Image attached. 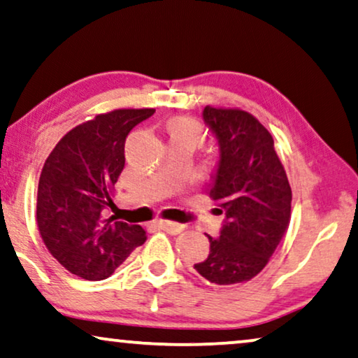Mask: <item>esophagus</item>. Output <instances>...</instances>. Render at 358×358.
I'll return each instance as SVG.
<instances>
[{
	"mask_svg": "<svg viewBox=\"0 0 358 358\" xmlns=\"http://www.w3.org/2000/svg\"><path fill=\"white\" fill-rule=\"evenodd\" d=\"M157 224L162 227L163 231H166L168 234H179V232H182L185 229L184 224H179V222H174V221H166V220H159L157 221Z\"/></svg>",
	"mask_w": 358,
	"mask_h": 358,
	"instance_id": "1",
	"label": "esophagus"
}]
</instances>
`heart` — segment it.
I'll return each instance as SVG.
<instances>
[{"label": "heart", "mask_w": 358, "mask_h": 358, "mask_svg": "<svg viewBox=\"0 0 358 358\" xmlns=\"http://www.w3.org/2000/svg\"><path fill=\"white\" fill-rule=\"evenodd\" d=\"M168 131L169 136H187L200 138L201 127L200 124L192 117H173L168 122Z\"/></svg>", "instance_id": "obj_1"}]
</instances>
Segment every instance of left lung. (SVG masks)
Listing matches in <instances>:
<instances>
[{
	"mask_svg": "<svg viewBox=\"0 0 358 358\" xmlns=\"http://www.w3.org/2000/svg\"><path fill=\"white\" fill-rule=\"evenodd\" d=\"M203 121L220 145L210 196L226 221L220 237L208 236V257L194 268L217 286H234L268 265L291 221L292 190L271 134L255 116L206 106Z\"/></svg>",
	"mask_w": 358,
	"mask_h": 358,
	"instance_id": "left-lung-1",
	"label": "left lung"
}]
</instances>
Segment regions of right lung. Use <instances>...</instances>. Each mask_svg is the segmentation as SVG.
I'll return each mask as SVG.
<instances>
[{
	"label": "right lung",
	"instance_id": "right-lung-1",
	"mask_svg": "<svg viewBox=\"0 0 358 358\" xmlns=\"http://www.w3.org/2000/svg\"><path fill=\"white\" fill-rule=\"evenodd\" d=\"M153 113V108H124L96 115L71 129L41 169V239L67 271L87 281L110 278L147 239L142 226L108 220L103 210L113 205L115 184L126 163V137Z\"/></svg>",
	"mask_w": 358,
	"mask_h": 358
}]
</instances>
